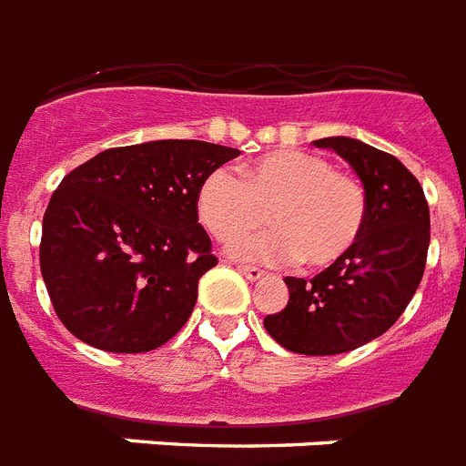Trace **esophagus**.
<instances>
[{
  "label": "esophagus",
  "instance_id": "esophagus-1",
  "mask_svg": "<svg viewBox=\"0 0 466 466\" xmlns=\"http://www.w3.org/2000/svg\"><path fill=\"white\" fill-rule=\"evenodd\" d=\"M237 270H239L247 280H251V283H256V280H261L263 278V270L256 268V266H237Z\"/></svg>",
  "mask_w": 466,
  "mask_h": 466
}]
</instances>
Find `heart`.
<instances>
[{
    "label": "heart",
    "instance_id": "1",
    "mask_svg": "<svg viewBox=\"0 0 466 466\" xmlns=\"http://www.w3.org/2000/svg\"><path fill=\"white\" fill-rule=\"evenodd\" d=\"M198 218L218 241H233L268 218L273 233L229 247L237 258L292 261L326 268L343 261L362 237L368 200L360 181L302 149H278L241 168L239 181L218 168L203 178Z\"/></svg>",
    "mask_w": 466,
    "mask_h": 466
}]
</instances>
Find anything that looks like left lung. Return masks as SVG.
<instances>
[{"label":"left lung","mask_w":466,"mask_h":466,"mask_svg":"<svg viewBox=\"0 0 466 466\" xmlns=\"http://www.w3.org/2000/svg\"><path fill=\"white\" fill-rule=\"evenodd\" d=\"M353 167L368 200L358 247L311 280L285 278L290 299L263 319L292 353L339 355L390 329L416 295L426 270L431 212L419 178L382 149L353 137L314 140Z\"/></svg>","instance_id":"left-lung-1"}]
</instances>
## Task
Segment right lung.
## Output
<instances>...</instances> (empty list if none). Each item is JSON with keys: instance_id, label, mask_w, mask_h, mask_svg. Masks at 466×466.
I'll return each instance as SVG.
<instances>
[{"instance_id": "obj_1", "label": "right lung", "mask_w": 466, "mask_h": 466, "mask_svg": "<svg viewBox=\"0 0 466 466\" xmlns=\"http://www.w3.org/2000/svg\"><path fill=\"white\" fill-rule=\"evenodd\" d=\"M239 149L155 140L106 149L47 203L40 273L69 333L108 353H147L188 321L198 280L218 266L198 188Z\"/></svg>"}]
</instances>
